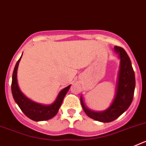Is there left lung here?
Listing matches in <instances>:
<instances>
[{
	"label": "left lung",
	"mask_w": 146,
	"mask_h": 146,
	"mask_svg": "<svg viewBox=\"0 0 146 146\" xmlns=\"http://www.w3.org/2000/svg\"><path fill=\"white\" fill-rule=\"evenodd\" d=\"M114 50L118 55L120 65L115 94L110 106L104 111H94L86 106L83 98L80 96L81 104L88 116L103 123L114 121L128 109L133 99L135 88V72L129 55L122 47L115 46Z\"/></svg>",
	"instance_id": "1"
}]
</instances>
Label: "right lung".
Listing matches in <instances>:
<instances>
[{
  "instance_id": "right-lung-1",
  "label": "right lung",
  "mask_w": 146,
  "mask_h": 146,
  "mask_svg": "<svg viewBox=\"0 0 146 146\" xmlns=\"http://www.w3.org/2000/svg\"><path fill=\"white\" fill-rule=\"evenodd\" d=\"M23 56L22 54L20 58L17 62L15 69L12 74V82H11V93L15 102L18 104L23 113L30 119L35 121H47L53 118L58 112L59 108L61 106L66 94L70 88L71 85L65 88L62 89L59 92L57 98L53 103L48 105L38 104L28 99L25 94L20 91L17 82V69L19 63Z\"/></svg>"
}]
</instances>
